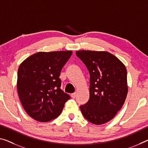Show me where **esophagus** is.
I'll list each match as a JSON object with an SVG mask.
<instances>
[{
	"mask_svg": "<svg viewBox=\"0 0 148 148\" xmlns=\"http://www.w3.org/2000/svg\"><path fill=\"white\" fill-rule=\"evenodd\" d=\"M71 97L73 98V99H75V97H76V92L72 93V94L71 95Z\"/></svg>",
	"mask_w": 148,
	"mask_h": 148,
	"instance_id": "obj_1",
	"label": "esophagus"
}]
</instances>
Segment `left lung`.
<instances>
[{
    "label": "left lung",
    "mask_w": 148,
    "mask_h": 148,
    "mask_svg": "<svg viewBox=\"0 0 148 148\" xmlns=\"http://www.w3.org/2000/svg\"><path fill=\"white\" fill-rule=\"evenodd\" d=\"M90 74V98L80 106L90 122L101 125L112 120L120 110L128 93L127 71L124 63L104 51H77Z\"/></svg>",
    "instance_id": "obj_1"
}]
</instances>
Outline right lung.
<instances>
[{
    "instance_id": "add662e5",
    "label": "right lung",
    "mask_w": 148,
    "mask_h": 148,
    "mask_svg": "<svg viewBox=\"0 0 148 148\" xmlns=\"http://www.w3.org/2000/svg\"><path fill=\"white\" fill-rule=\"evenodd\" d=\"M72 51L38 52L26 58L18 70L17 90L26 113L37 121L60 116L70 96L60 88V73Z\"/></svg>"
}]
</instances>
